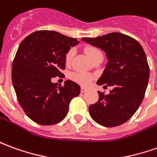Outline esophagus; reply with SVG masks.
I'll return each mask as SVG.
<instances>
[{
	"label": "esophagus",
	"mask_w": 157,
	"mask_h": 157,
	"mask_svg": "<svg viewBox=\"0 0 157 157\" xmlns=\"http://www.w3.org/2000/svg\"><path fill=\"white\" fill-rule=\"evenodd\" d=\"M86 91H87V88H86V87H84V86H82V87H81V92H82V93H86Z\"/></svg>",
	"instance_id": "esophagus-1"
}]
</instances>
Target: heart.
<instances>
[{"instance_id": "heart-1", "label": "heart", "mask_w": 157, "mask_h": 157, "mask_svg": "<svg viewBox=\"0 0 157 157\" xmlns=\"http://www.w3.org/2000/svg\"><path fill=\"white\" fill-rule=\"evenodd\" d=\"M85 52L87 54V56L90 58V59L92 60L95 56L100 53V51L98 48H94V47H86L85 48ZM75 55V49L74 48H71L65 54V63L67 64H70L72 61V59ZM70 78L73 81V82L78 83L82 86H87L90 82L93 80V75H90L88 73H84V72H79V71H75V72H72L70 75Z\"/></svg>"}]
</instances>
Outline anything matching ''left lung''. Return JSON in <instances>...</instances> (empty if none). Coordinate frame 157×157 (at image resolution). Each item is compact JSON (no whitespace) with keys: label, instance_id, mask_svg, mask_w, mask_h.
<instances>
[{"label":"left lung","instance_id":"left-lung-1","mask_svg":"<svg viewBox=\"0 0 157 157\" xmlns=\"http://www.w3.org/2000/svg\"><path fill=\"white\" fill-rule=\"evenodd\" d=\"M82 40L105 52L108 62L97 84L113 86L107 95L98 92L99 98L89 106L90 116L104 127L123 124L139 109L147 88L150 68L143 48L135 39L117 32Z\"/></svg>","mask_w":157,"mask_h":157}]
</instances>
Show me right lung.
I'll return each instance as SVG.
<instances>
[{
    "label": "right lung",
    "instance_id": "right-lung-1",
    "mask_svg": "<svg viewBox=\"0 0 157 157\" xmlns=\"http://www.w3.org/2000/svg\"><path fill=\"white\" fill-rule=\"evenodd\" d=\"M79 40L53 30L33 32L17 48L12 66V81L17 101L25 114L40 125L59 123L67 116L73 98L81 87L67 80L64 86L52 83L62 76L65 54Z\"/></svg>",
    "mask_w": 157,
    "mask_h": 157
}]
</instances>
